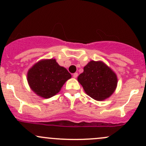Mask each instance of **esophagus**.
Listing matches in <instances>:
<instances>
[{"instance_id": "1", "label": "esophagus", "mask_w": 146, "mask_h": 146, "mask_svg": "<svg viewBox=\"0 0 146 146\" xmlns=\"http://www.w3.org/2000/svg\"><path fill=\"white\" fill-rule=\"evenodd\" d=\"M78 73H75L73 75V78H78Z\"/></svg>"}]
</instances>
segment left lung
Instances as JSON below:
<instances>
[{
	"label": "left lung",
	"mask_w": 146,
	"mask_h": 146,
	"mask_svg": "<svg viewBox=\"0 0 146 146\" xmlns=\"http://www.w3.org/2000/svg\"><path fill=\"white\" fill-rule=\"evenodd\" d=\"M78 81L88 96L103 101L113 94L118 80L116 73L104 62L91 60L84 67Z\"/></svg>",
	"instance_id": "8db88e82"
}]
</instances>
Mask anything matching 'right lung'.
Listing matches in <instances>:
<instances>
[{"instance_id":"add662e5","label":"right lung","mask_w":146,"mask_h":146,"mask_svg":"<svg viewBox=\"0 0 146 146\" xmlns=\"http://www.w3.org/2000/svg\"><path fill=\"white\" fill-rule=\"evenodd\" d=\"M27 75L31 89L46 99L59 93L64 83L71 78L66 68L60 66L53 58L38 61L29 68Z\"/></svg>"}]
</instances>
